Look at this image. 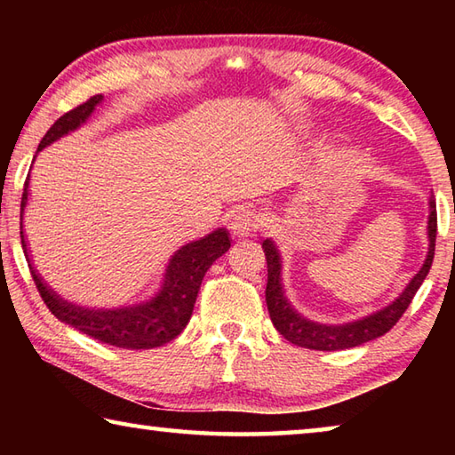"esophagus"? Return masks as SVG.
I'll list each match as a JSON object with an SVG mask.
<instances>
[{
  "label": "esophagus",
  "instance_id": "esophagus-1",
  "mask_svg": "<svg viewBox=\"0 0 455 455\" xmlns=\"http://www.w3.org/2000/svg\"><path fill=\"white\" fill-rule=\"evenodd\" d=\"M259 228V217L255 211L251 209H241L233 214V220H230V233L235 236H249Z\"/></svg>",
  "mask_w": 455,
  "mask_h": 455
}]
</instances>
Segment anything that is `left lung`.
<instances>
[{
	"label": "left lung",
	"mask_w": 455,
	"mask_h": 455,
	"mask_svg": "<svg viewBox=\"0 0 455 455\" xmlns=\"http://www.w3.org/2000/svg\"><path fill=\"white\" fill-rule=\"evenodd\" d=\"M431 212L427 220V235H429V252L419 273L413 276L411 283L407 284L405 291L395 299L394 303L385 309L369 315L365 319L345 323V325H319V323L307 321L297 311H292V307L287 303V299L283 295V284H281V259L276 252V246L273 241L263 243V251L267 257V307L271 313V321L276 327V331L287 339V341L299 345L305 349L315 351H339V349H349L363 345L371 339H377L387 333V331L402 319L407 307H410L415 292L421 287L423 279H426L431 263H434V252H435V235H437V212H435V200H429Z\"/></svg>",
	"instance_id": "1"
}]
</instances>
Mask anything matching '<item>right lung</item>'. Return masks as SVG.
I'll list each match as a JSON object with an SVG mask.
<instances>
[{"label": "right lung", "instance_id": "1", "mask_svg": "<svg viewBox=\"0 0 455 455\" xmlns=\"http://www.w3.org/2000/svg\"><path fill=\"white\" fill-rule=\"evenodd\" d=\"M100 102H102V94H96L84 104L76 106L74 110L66 112L64 116H60L42 138L40 148L37 150L45 148L53 140H58V138L84 124ZM28 180L24 184L20 212L21 246H24L29 273H32L36 287L40 291L44 303L48 305V309L60 321L82 331L84 335L98 339V341L108 345H114V347L152 349L179 337L182 329L188 325L192 309H195L196 303L198 289L203 284L206 271H209L214 260L228 251L230 241L227 230H214L209 236L200 238V241L190 243L182 246L180 251H176L174 257L171 259V265L166 268L163 289H160V292L152 301L114 311L82 309V307L61 301L56 292L45 287L44 281L37 276L36 268L29 263L28 244L24 241V227H21V214H24V206L28 203Z\"/></svg>", "mask_w": 455, "mask_h": 455}]
</instances>
